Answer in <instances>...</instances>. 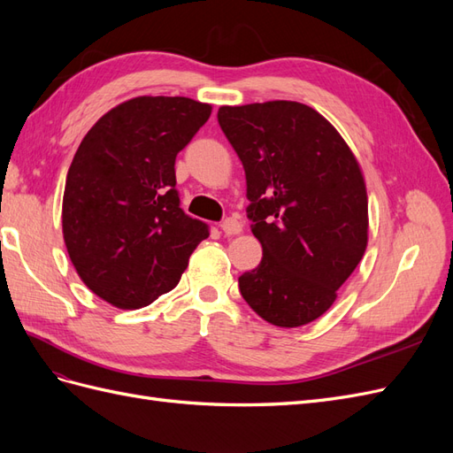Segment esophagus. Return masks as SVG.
<instances>
[{"instance_id": "34e87169", "label": "esophagus", "mask_w": 453, "mask_h": 453, "mask_svg": "<svg viewBox=\"0 0 453 453\" xmlns=\"http://www.w3.org/2000/svg\"><path fill=\"white\" fill-rule=\"evenodd\" d=\"M221 230L225 232L226 236H236V234H240V232L243 230V225L234 217H226L225 221L221 223Z\"/></svg>"}]
</instances>
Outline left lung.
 I'll use <instances>...</instances> for the list:
<instances>
[{
  "mask_svg": "<svg viewBox=\"0 0 453 453\" xmlns=\"http://www.w3.org/2000/svg\"><path fill=\"white\" fill-rule=\"evenodd\" d=\"M217 120L243 164L248 219L263 245L260 265L238 278L240 293L272 325L311 323L333 306L366 250L359 162L304 104L223 105Z\"/></svg>",
  "mask_w": 453,
  "mask_h": 453,
  "instance_id": "obj_1",
  "label": "left lung"
}]
</instances>
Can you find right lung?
<instances>
[{"label":"right lung","instance_id":"add662e5","mask_svg":"<svg viewBox=\"0 0 453 453\" xmlns=\"http://www.w3.org/2000/svg\"><path fill=\"white\" fill-rule=\"evenodd\" d=\"M211 115L183 96H140L107 111L67 170L62 230L88 289L138 310L180 283L210 226L180 208L175 157Z\"/></svg>","mask_w":453,"mask_h":453}]
</instances>
